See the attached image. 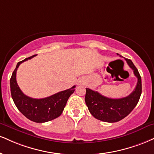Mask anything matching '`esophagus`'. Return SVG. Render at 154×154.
<instances>
[{"instance_id": "esophagus-1", "label": "esophagus", "mask_w": 154, "mask_h": 154, "mask_svg": "<svg viewBox=\"0 0 154 154\" xmlns=\"http://www.w3.org/2000/svg\"><path fill=\"white\" fill-rule=\"evenodd\" d=\"M84 83V81L82 80V79H79L78 81V85H81V84H83Z\"/></svg>"}]
</instances>
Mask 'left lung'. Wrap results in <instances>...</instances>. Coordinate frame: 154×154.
<instances>
[{"mask_svg": "<svg viewBox=\"0 0 154 154\" xmlns=\"http://www.w3.org/2000/svg\"><path fill=\"white\" fill-rule=\"evenodd\" d=\"M120 57H121L120 55ZM125 59L138 78L136 88L128 96L119 99H112L105 97L91 89L86 88L85 103L88 110L93 117L102 121L107 123L120 121L134 109L140 99L142 92L141 77L132 61L126 58Z\"/></svg>", "mask_w": 154, "mask_h": 154, "instance_id": "8db88e82", "label": "left lung"}]
</instances>
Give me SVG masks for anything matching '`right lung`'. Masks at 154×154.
I'll use <instances>...</instances> for the list:
<instances>
[{
    "mask_svg": "<svg viewBox=\"0 0 154 154\" xmlns=\"http://www.w3.org/2000/svg\"><path fill=\"white\" fill-rule=\"evenodd\" d=\"M35 56L18 62L10 79L11 92L15 105L25 117L36 123H45L61 116L68 99L75 92V86L42 99H35L24 95L16 82V72L22 62Z\"/></svg>",
    "mask_w": 154,
    "mask_h": 154,
    "instance_id": "1",
    "label": "right lung"
}]
</instances>
